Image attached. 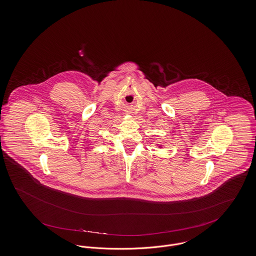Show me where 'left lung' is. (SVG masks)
Masks as SVG:
<instances>
[{
    "label": "left lung",
    "instance_id": "8db88e82",
    "mask_svg": "<svg viewBox=\"0 0 256 256\" xmlns=\"http://www.w3.org/2000/svg\"><path fill=\"white\" fill-rule=\"evenodd\" d=\"M157 145H158V147H159V148H162V147H163L162 145H159V144H157Z\"/></svg>",
    "mask_w": 256,
    "mask_h": 256
}]
</instances>
